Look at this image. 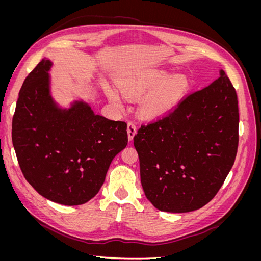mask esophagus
<instances>
[{"mask_svg": "<svg viewBox=\"0 0 261 261\" xmlns=\"http://www.w3.org/2000/svg\"><path fill=\"white\" fill-rule=\"evenodd\" d=\"M136 126L134 123H128L127 125V135H128V140L132 141L134 139V136L136 135Z\"/></svg>", "mask_w": 261, "mask_h": 261, "instance_id": "obj_1", "label": "esophagus"}]
</instances>
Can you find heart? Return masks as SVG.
Returning a JSON list of instances; mask_svg holds the SVG:
<instances>
[{"mask_svg": "<svg viewBox=\"0 0 261 261\" xmlns=\"http://www.w3.org/2000/svg\"><path fill=\"white\" fill-rule=\"evenodd\" d=\"M118 87L125 96L141 99L139 114L146 120H154L174 110L189 89V82L183 74L171 75L163 68L140 69L125 74L117 80ZM107 96L111 103L118 109L124 107L121 93L112 87H108Z\"/></svg>", "mask_w": 261, "mask_h": 261, "instance_id": "b5f03b06", "label": "heart"}]
</instances>
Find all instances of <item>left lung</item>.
Instances as JSON below:
<instances>
[{"instance_id":"1","label":"left lung","mask_w":261,"mask_h":261,"mask_svg":"<svg viewBox=\"0 0 261 261\" xmlns=\"http://www.w3.org/2000/svg\"><path fill=\"white\" fill-rule=\"evenodd\" d=\"M239 102L220 77L196 91L170 115L141 126L134 137L147 199L161 211L200 209L217 195L239 146Z\"/></svg>"}]
</instances>
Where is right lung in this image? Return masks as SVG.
Wrapping results in <instances>:
<instances>
[{
  "mask_svg": "<svg viewBox=\"0 0 261 261\" xmlns=\"http://www.w3.org/2000/svg\"><path fill=\"white\" fill-rule=\"evenodd\" d=\"M48 59L23 82L12 124L20 170L44 198L65 206L98 194L114 156L127 145V124L96 114L84 100L62 108L51 93Z\"/></svg>",
  "mask_w": 261,
  "mask_h": 261,
  "instance_id": "1",
  "label": "right lung"
}]
</instances>
